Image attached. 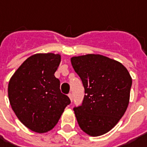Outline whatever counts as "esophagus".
Returning <instances> with one entry per match:
<instances>
[{"mask_svg":"<svg viewBox=\"0 0 147 147\" xmlns=\"http://www.w3.org/2000/svg\"><path fill=\"white\" fill-rule=\"evenodd\" d=\"M68 97L70 98L71 101H72V100H73V95H72V94H71V93H69V94H68Z\"/></svg>","mask_w":147,"mask_h":147,"instance_id":"esophagus-1","label":"esophagus"}]
</instances>
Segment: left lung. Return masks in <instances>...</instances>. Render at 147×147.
I'll return each mask as SVG.
<instances>
[{"label":"left lung","instance_id":"8db88e82","mask_svg":"<svg viewBox=\"0 0 147 147\" xmlns=\"http://www.w3.org/2000/svg\"><path fill=\"white\" fill-rule=\"evenodd\" d=\"M75 71L85 88L81 105L73 109L81 130L92 137L118 123L129 104L131 77L120 62L99 54L73 57Z\"/></svg>","mask_w":147,"mask_h":147}]
</instances>
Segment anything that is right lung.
Listing matches in <instances>:
<instances>
[{"mask_svg": "<svg viewBox=\"0 0 147 147\" xmlns=\"http://www.w3.org/2000/svg\"><path fill=\"white\" fill-rule=\"evenodd\" d=\"M61 56L38 53L27 58L10 78L8 96L17 118L32 131L43 133L57 123L69 97L60 90L54 73Z\"/></svg>", "mask_w": 147, "mask_h": 147, "instance_id": "obj_1", "label": "right lung"}]
</instances>
